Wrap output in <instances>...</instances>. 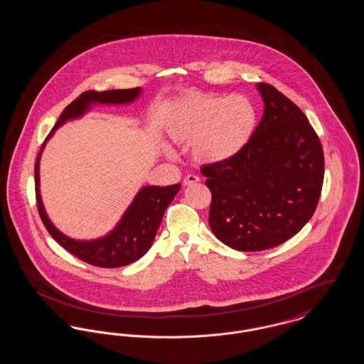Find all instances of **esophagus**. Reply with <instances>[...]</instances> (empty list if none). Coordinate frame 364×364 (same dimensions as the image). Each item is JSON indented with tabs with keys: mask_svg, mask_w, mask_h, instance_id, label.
I'll return each instance as SVG.
<instances>
[{
	"mask_svg": "<svg viewBox=\"0 0 364 364\" xmlns=\"http://www.w3.org/2000/svg\"><path fill=\"white\" fill-rule=\"evenodd\" d=\"M198 181H200V178H199L196 174H187V176L184 177V180H183V184H184V186H191V184H195V183H198Z\"/></svg>",
	"mask_w": 364,
	"mask_h": 364,
	"instance_id": "34e87169",
	"label": "esophagus"
}]
</instances>
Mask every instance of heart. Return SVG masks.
Here are the masks:
<instances>
[{
  "mask_svg": "<svg viewBox=\"0 0 364 364\" xmlns=\"http://www.w3.org/2000/svg\"><path fill=\"white\" fill-rule=\"evenodd\" d=\"M259 122L255 102L242 94H191L177 101L166 117L168 135L177 143H190L199 164L228 162L247 149ZM166 154H172L165 147Z\"/></svg>",
  "mask_w": 364,
  "mask_h": 364,
  "instance_id": "1",
  "label": "heart"
}]
</instances>
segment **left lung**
<instances>
[{"label": "left lung", "mask_w": 364, "mask_h": 364, "mask_svg": "<svg viewBox=\"0 0 364 364\" xmlns=\"http://www.w3.org/2000/svg\"><path fill=\"white\" fill-rule=\"evenodd\" d=\"M257 88L264 109L247 149L200 169L211 191L210 228L237 251L289 240L310 221L323 184L322 144L306 114L277 88Z\"/></svg>", "instance_id": "8db88e82"}]
</instances>
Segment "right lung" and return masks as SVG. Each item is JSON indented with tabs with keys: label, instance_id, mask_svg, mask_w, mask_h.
I'll list each match as a JSON object with an SVG mask.
<instances>
[{
	"label": "right lung",
	"instance_id": "right-lung-1",
	"mask_svg": "<svg viewBox=\"0 0 364 364\" xmlns=\"http://www.w3.org/2000/svg\"><path fill=\"white\" fill-rule=\"evenodd\" d=\"M141 90H109V91H85L72 104L68 105L55 122L52 132L42 144L39 156L35 162V193L38 213L43 225L53 239L63 245L68 252L86 263L98 267H120L140 259L151 247L156 239V230L164 218L165 210L172 203L176 193L180 191V184L168 187L146 186L139 191L122 214V220L104 237L95 240H75L60 232L49 220L39 191V161L46 141L52 138L54 131L70 120L82 117L95 104L127 105L134 102Z\"/></svg>",
	"mask_w": 364,
	"mask_h": 364
}]
</instances>
